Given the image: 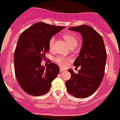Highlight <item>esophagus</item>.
<instances>
[{"mask_svg": "<svg viewBox=\"0 0 120 120\" xmlns=\"http://www.w3.org/2000/svg\"><path fill=\"white\" fill-rule=\"evenodd\" d=\"M60 72H64V71H65V69H64V68H60Z\"/></svg>", "mask_w": 120, "mask_h": 120, "instance_id": "1", "label": "esophagus"}]
</instances>
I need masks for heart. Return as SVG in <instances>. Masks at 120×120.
<instances>
[{"instance_id": "heart-1", "label": "heart", "mask_w": 120, "mask_h": 120, "mask_svg": "<svg viewBox=\"0 0 120 120\" xmlns=\"http://www.w3.org/2000/svg\"><path fill=\"white\" fill-rule=\"evenodd\" d=\"M63 37L65 39V41H66V42L68 43V44L69 45L70 47H76L78 44V40L74 37V35H72L71 34H64L63 35ZM55 38L54 37H52L50 39L49 42V49H52L54 47V43H55ZM71 60L70 58H65L62 57V56H58V57L55 58V61L56 62V63H57L58 64L62 66H66V64H67V62L69 60Z\"/></svg>"}]
</instances>
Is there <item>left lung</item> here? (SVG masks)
Wrapping results in <instances>:
<instances>
[{
  "label": "left lung",
  "mask_w": 120,
  "mask_h": 120,
  "mask_svg": "<svg viewBox=\"0 0 120 120\" xmlns=\"http://www.w3.org/2000/svg\"><path fill=\"white\" fill-rule=\"evenodd\" d=\"M79 33L82 46L73 65L80 66L78 74L69 69L71 77L66 81L68 92L73 96L83 99L93 94L99 88L104 76L107 54L104 41L100 34L90 26L81 25L69 28Z\"/></svg>",
  "instance_id": "8db88e82"
}]
</instances>
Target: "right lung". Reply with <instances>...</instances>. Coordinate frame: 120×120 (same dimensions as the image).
Segmentation results:
<instances>
[{
	"instance_id": "1",
	"label": "right lung",
	"mask_w": 120,
	"mask_h": 120,
	"mask_svg": "<svg viewBox=\"0 0 120 120\" xmlns=\"http://www.w3.org/2000/svg\"><path fill=\"white\" fill-rule=\"evenodd\" d=\"M65 28L39 22L20 34L14 54L15 74L20 86L30 95L47 93L58 75L56 64L51 62L45 68L41 63L49 50L50 39Z\"/></svg>"
}]
</instances>
